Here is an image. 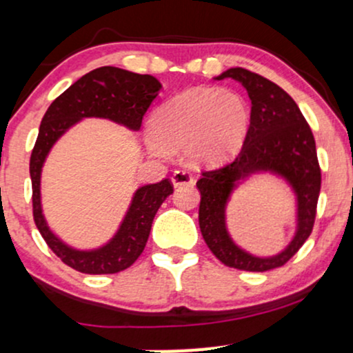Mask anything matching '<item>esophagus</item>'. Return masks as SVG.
Listing matches in <instances>:
<instances>
[{
    "label": "esophagus",
    "instance_id": "1",
    "mask_svg": "<svg viewBox=\"0 0 353 353\" xmlns=\"http://www.w3.org/2000/svg\"><path fill=\"white\" fill-rule=\"evenodd\" d=\"M171 181H172V184L176 185V188H179V185H189V184H192V182H194L192 176H190V174L185 172V171H174Z\"/></svg>",
    "mask_w": 353,
    "mask_h": 353
}]
</instances>
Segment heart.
Returning a JSON list of instances; mask_svg holds the SVG:
<instances>
[{
  "instance_id": "heart-1",
  "label": "heart",
  "mask_w": 353,
  "mask_h": 353,
  "mask_svg": "<svg viewBox=\"0 0 353 353\" xmlns=\"http://www.w3.org/2000/svg\"><path fill=\"white\" fill-rule=\"evenodd\" d=\"M249 124L250 108L241 94L192 88L154 112L149 148L159 156L184 148L190 163L221 164L241 149Z\"/></svg>"
}]
</instances>
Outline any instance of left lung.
Instances as JSON below:
<instances>
[{"instance_id": "8db88e82", "label": "left lung", "mask_w": 353, "mask_h": 353, "mask_svg": "<svg viewBox=\"0 0 353 353\" xmlns=\"http://www.w3.org/2000/svg\"><path fill=\"white\" fill-rule=\"evenodd\" d=\"M232 78L245 88L250 103L249 131L232 163L204 171L197 181L201 192L199 228L205 244L228 267L249 272L282 267L294 257L312 232L320 194V168L315 139L295 101L264 76L244 68H230L216 79ZM257 172H270L290 182L298 199V229L291 244L272 258H257L241 250L228 236L225 208L240 182Z\"/></svg>"}]
</instances>
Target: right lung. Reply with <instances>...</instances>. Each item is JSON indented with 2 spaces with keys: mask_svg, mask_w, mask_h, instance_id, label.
I'll return each mask as SVG.
<instances>
[{
  "mask_svg": "<svg viewBox=\"0 0 353 353\" xmlns=\"http://www.w3.org/2000/svg\"><path fill=\"white\" fill-rule=\"evenodd\" d=\"M163 88L154 76L136 74L114 66L88 72L71 84L48 108L31 152L34 224L46 244L66 265L83 274H116L128 269L143 254L157 209L172 194V184L163 179L139 188L114 237L103 247L78 250L64 244L48 228L41 209V169L56 141L84 117H104L139 131L143 117Z\"/></svg>",
  "mask_w": 353,
  "mask_h": 353,
  "instance_id": "1",
  "label": "right lung"
}]
</instances>
